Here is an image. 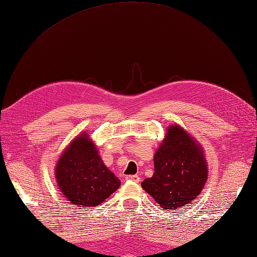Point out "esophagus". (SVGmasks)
<instances>
[{"instance_id":"obj_1","label":"esophagus","mask_w":257,"mask_h":257,"mask_svg":"<svg viewBox=\"0 0 257 257\" xmlns=\"http://www.w3.org/2000/svg\"><path fill=\"white\" fill-rule=\"evenodd\" d=\"M127 180H131V181H135V182H139L140 181V177L138 175H133V176H127L126 177Z\"/></svg>"}]
</instances>
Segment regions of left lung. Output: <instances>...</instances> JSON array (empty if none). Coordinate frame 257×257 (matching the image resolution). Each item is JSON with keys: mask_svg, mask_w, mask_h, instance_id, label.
<instances>
[{"mask_svg": "<svg viewBox=\"0 0 257 257\" xmlns=\"http://www.w3.org/2000/svg\"><path fill=\"white\" fill-rule=\"evenodd\" d=\"M207 162L201 144L180 124L167 133L154 154V174L141 183L164 209H177L193 202L205 186Z\"/></svg>", "mask_w": 257, "mask_h": 257, "instance_id": "obj_1", "label": "left lung"}]
</instances>
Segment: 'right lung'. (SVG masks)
<instances>
[{"instance_id": "right-lung-1", "label": "right lung", "mask_w": 257, "mask_h": 257, "mask_svg": "<svg viewBox=\"0 0 257 257\" xmlns=\"http://www.w3.org/2000/svg\"><path fill=\"white\" fill-rule=\"evenodd\" d=\"M54 174L62 194L78 206L94 207L120 187V180L105 166L94 142L83 131L63 151Z\"/></svg>"}]
</instances>
